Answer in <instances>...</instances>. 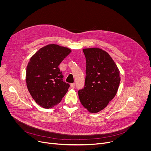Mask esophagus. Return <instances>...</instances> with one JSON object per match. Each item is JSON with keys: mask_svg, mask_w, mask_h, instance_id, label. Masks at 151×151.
<instances>
[{"mask_svg": "<svg viewBox=\"0 0 151 151\" xmlns=\"http://www.w3.org/2000/svg\"><path fill=\"white\" fill-rule=\"evenodd\" d=\"M70 87L71 89H74L75 87V83H71L70 84Z\"/></svg>", "mask_w": 151, "mask_h": 151, "instance_id": "1", "label": "esophagus"}]
</instances>
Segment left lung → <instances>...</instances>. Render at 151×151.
Listing matches in <instances>:
<instances>
[{
	"mask_svg": "<svg viewBox=\"0 0 151 151\" xmlns=\"http://www.w3.org/2000/svg\"><path fill=\"white\" fill-rule=\"evenodd\" d=\"M86 59L84 89L78 91L82 105L89 113H97L105 108L117 93L120 71L105 51L99 47L83 50Z\"/></svg>",
	"mask_w": 151,
	"mask_h": 151,
	"instance_id": "left-lung-1",
	"label": "left lung"
}]
</instances>
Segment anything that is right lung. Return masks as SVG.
<instances>
[{"label": "right lung", "instance_id": "right-lung-1", "mask_svg": "<svg viewBox=\"0 0 151 151\" xmlns=\"http://www.w3.org/2000/svg\"><path fill=\"white\" fill-rule=\"evenodd\" d=\"M67 47L47 45L30 59L26 68L28 91L38 105L51 108L60 102L70 85L63 81L59 64L70 53Z\"/></svg>", "mask_w": 151, "mask_h": 151}]
</instances>
